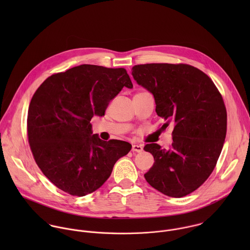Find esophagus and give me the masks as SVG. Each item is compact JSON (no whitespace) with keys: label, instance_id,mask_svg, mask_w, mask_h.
<instances>
[{"label":"esophagus","instance_id":"34e87169","mask_svg":"<svg viewBox=\"0 0 250 250\" xmlns=\"http://www.w3.org/2000/svg\"><path fill=\"white\" fill-rule=\"evenodd\" d=\"M143 148L142 145H138V144H134L132 146V151L133 152H138V153H141L143 151Z\"/></svg>","mask_w":250,"mask_h":250}]
</instances>
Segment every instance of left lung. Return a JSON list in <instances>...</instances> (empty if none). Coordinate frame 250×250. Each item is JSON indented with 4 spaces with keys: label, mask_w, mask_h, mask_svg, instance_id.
<instances>
[{
    "label": "left lung",
    "mask_w": 250,
    "mask_h": 250,
    "mask_svg": "<svg viewBox=\"0 0 250 250\" xmlns=\"http://www.w3.org/2000/svg\"><path fill=\"white\" fill-rule=\"evenodd\" d=\"M132 74L154 95L156 112L166 120L162 129L174 125L169 149L144 146L155 160L144 177L167 196H186L209 178L221 153L227 130L222 96L208 75L185 63L138 64Z\"/></svg>",
    "instance_id": "8db88e82"
}]
</instances>
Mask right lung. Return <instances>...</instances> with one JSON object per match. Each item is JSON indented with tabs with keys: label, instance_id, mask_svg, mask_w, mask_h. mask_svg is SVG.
Here are the masks:
<instances>
[{
	"label": "right lung",
	"instance_id": "right-lung-1",
	"mask_svg": "<svg viewBox=\"0 0 250 250\" xmlns=\"http://www.w3.org/2000/svg\"><path fill=\"white\" fill-rule=\"evenodd\" d=\"M133 83L126 69L82 64L48 77L30 103L27 132L36 165L60 189L84 196L110 176L132 145L91 135L93 115L103 116L123 87Z\"/></svg>",
	"mask_w": 250,
	"mask_h": 250
}]
</instances>
